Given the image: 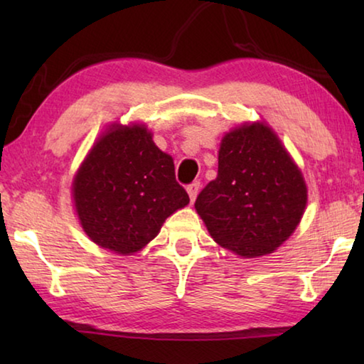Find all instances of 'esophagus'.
<instances>
[{
  "mask_svg": "<svg viewBox=\"0 0 364 364\" xmlns=\"http://www.w3.org/2000/svg\"><path fill=\"white\" fill-rule=\"evenodd\" d=\"M199 188H200V183L199 181H194V183H191V184H188V194H189V199H191V202H194L196 200V197H197V193H199Z\"/></svg>",
  "mask_w": 364,
  "mask_h": 364,
  "instance_id": "obj_1",
  "label": "esophagus"
}]
</instances>
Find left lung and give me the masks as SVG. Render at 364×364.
Listing matches in <instances>:
<instances>
[{"label":"left lung","mask_w":364,"mask_h":364,"mask_svg":"<svg viewBox=\"0 0 364 364\" xmlns=\"http://www.w3.org/2000/svg\"><path fill=\"white\" fill-rule=\"evenodd\" d=\"M194 205L221 247L260 257L279 247L297 228L306 186L273 130L254 123L234 128L221 141L218 175Z\"/></svg>","instance_id":"8db88e82"}]
</instances>
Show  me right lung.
<instances>
[{
	"instance_id": "right-lung-1",
	"label": "right lung",
	"mask_w": 364,
	"mask_h": 364,
	"mask_svg": "<svg viewBox=\"0 0 364 364\" xmlns=\"http://www.w3.org/2000/svg\"><path fill=\"white\" fill-rule=\"evenodd\" d=\"M73 200L91 241L128 255L152 241L189 196L176 181L173 159L133 125L110 128L97 141L73 180Z\"/></svg>"
}]
</instances>
